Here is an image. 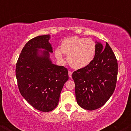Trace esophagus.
I'll use <instances>...</instances> for the list:
<instances>
[{
  "label": "esophagus",
  "mask_w": 131,
  "mask_h": 131,
  "mask_svg": "<svg viewBox=\"0 0 131 131\" xmlns=\"http://www.w3.org/2000/svg\"><path fill=\"white\" fill-rule=\"evenodd\" d=\"M72 72L71 71H68V76H69V77L70 78H71V76H72Z\"/></svg>",
  "instance_id": "esophagus-1"
}]
</instances>
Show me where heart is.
I'll list each match as a JSON object with an SVG mask.
<instances>
[{
	"instance_id": "heart-1",
	"label": "heart",
	"mask_w": 131,
	"mask_h": 131,
	"mask_svg": "<svg viewBox=\"0 0 131 131\" xmlns=\"http://www.w3.org/2000/svg\"><path fill=\"white\" fill-rule=\"evenodd\" d=\"M95 52L96 44L92 39L72 36L61 42L60 49H57L55 55L58 60L63 61V53L66 54L67 61L71 67L79 69L91 63Z\"/></svg>"
}]
</instances>
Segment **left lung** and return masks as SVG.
Returning <instances> with one entry per match:
<instances>
[{"mask_svg":"<svg viewBox=\"0 0 131 131\" xmlns=\"http://www.w3.org/2000/svg\"><path fill=\"white\" fill-rule=\"evenodd\" d=\"M95 43V55L91 63L72 74L78 104L88 110L98 109L109 100L118 75V62L108 43L103 47L100 42Z\"/></svg>","mask_w":131,"mask_h":131,"instance_id":"8db88e82","label":"left lung"}]
</instances>
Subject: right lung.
I'll return each instance as SVG.
<instances>
[{
  "instance_id": "right-lung-1",
  "label": "right lung",
  "mask_w": 131,
  "mask_h": 131,
  "mask_svg": "<svg viewBox=\"0 0 131 131\" xmlns=\"http://www.w3.org/2000/svg\"><path fill=\"white\" fill-rule=\"evenodd\" d=\"M50 36H39L25 44L16 65L19 91L37 110L48 112L58 105L63 87L68 80V70L52 63ZM43 50L42 51L41 49Z\"/></svg>"
}]
</instances>
